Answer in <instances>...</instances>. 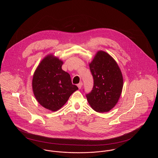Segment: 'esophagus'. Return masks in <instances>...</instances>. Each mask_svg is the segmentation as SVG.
Returning a JSON list of instances; mask_svg holds the SVG:
<instances>
[{"label":"esophagus","mask_w":158,"mask_h":158,"mask_svg":"<svg viewBox=\"0 0 158 158\" xmlns=\"http://www.w3.org/2000/svg\"><path fill=\"white\" fill-rule=\"evenodd\" d=\"M82 85H83V83H82V82H80V83H78V84L77 85V86H78V89H79L81 88V86H82Z\"/></svg>","instance_id":"obj_1"}]
</instances>
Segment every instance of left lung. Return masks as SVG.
<instances>
[{
  "instance_id": "8db88e82",
  "label": "left lung",
  "mask_w": 158,
  "mask_h": 158,
  "mask_svg": "<svg viewBox=\"0 0 158 158\" xmlns=\"http://www.w3.org/2000/svg\"><path fill=\"white\" fill-rule=\"evenodd\" d=\"M94 79L92 90L86 94L91 108L98 113L110 111L117 104L123 88L118 64L106 52L98 51L89 64Z\"/></svg>"
}]
</instances>
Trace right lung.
<instances>
[{"label": "right lung", "mask_w": 158, "mask_h": 158, "mask_svg": "<svg viewBox=\"0 0 158 158\" xmlns=\"http://www.w3.org/2000/svg\"><path fill=\"white\" fill-rule=\"evenodd\" d=\"M63 62L53 55L45 57L33 77V94L39 103L52 111L60 110L73 92L78 89L61 66Z\"/></svg>", "instance_id": "add662e5"}]
</instances>
